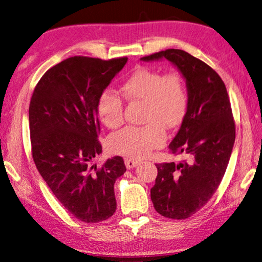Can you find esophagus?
Here are the masks:
<instances>
[{
  "label": "esophagus",
  "mask_w": 262,
  "mask_h": 262,
  "mask_svg": "<svg viewBox=\"0 0 262 262\" xmlns=\"http://www.w3.org/2000/svg\"><path fill=\"white\" fill-rule=\"evenodd\" d=\"M125 164H126V167L130 170V168H134L139 165V162L135 161V159H133V158H125Z\"/></svg>",
  "instance_id": "34e87169"
}]
</instances>
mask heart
Masks as SVG:
<instances>
[{"instance_id": "obj_1", "label": "heart", "mask_w": 262, "mask_h": 262, "mask_svg": "<svg viewBox=\"0 0 262 262\" xmlns=\"http://www.w3.org/2000/svg\"><path fill=\"white\" fill-rule=\"evenodd\" d=\"M129 101L144 103V126H129L111 135L108 144L114 152L132 158H144L162 147L166 140L164 127L176 128L187 113L189 97L183 76L178 73L164 75L156 69L137 67L121 85ZM97 114L107 128L123 122V103L114 92L105 90L97 99Z\"/></svg>"}]
</instances>
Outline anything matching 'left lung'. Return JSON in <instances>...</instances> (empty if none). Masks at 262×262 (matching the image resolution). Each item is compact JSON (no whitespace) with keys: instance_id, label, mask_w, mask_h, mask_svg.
<instances>
[{"instance_id":"obj_1","label":"left lung","mask_w":262,"mask_h":262,"mask_svg":"<svg viewBox=\"0 0 262 262\" xmlns=\"http://www.w3.org/2000/svg\"><path fill=\"white\" fill-rule=\"evenodd\" d=\"M166 59L186 81L189 103L171 152L188 155L187 162L156 164L158 174L150 196L158 214L185 220L199 211L216 192L227 170L236 127L225 84L214 69L189 53L166 50L141 57Z\"/></svg>"}]
</instances>
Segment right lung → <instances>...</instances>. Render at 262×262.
Returning a JSON list of instances; mask_svg holds the SVG:
<instances>
[{"label":"right lung","instance_id":"1","mask_svg":"<svg viewBox=\"0 0 262 262\" xmlns=\"http://www.w3.org/2000/svg\"><path fill=\"white\" fill-rule=\"evenodd\" d=\"M74 56L48 69L35 86L29 108L32 157L61 205L77 220L98 223L117 209L114 183L126 172L120 156L100 168L97 99L127 63Z\"/></svg>","mask_w":262,"mask_h":262}]
</instances>
